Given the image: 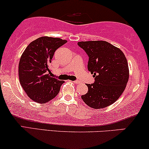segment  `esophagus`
I'll return each mask as SVG.
<instances>
[{
  "label": "esophagus",
  "mask_w": 149,
  "mask_h": 149,
  "mask_svg": "<svg viewBox=\"0 0 149 149\" xmlns=\"http://www.w3.org/2000/svg\"><path fill=\"white\" fill-rule=\"evenodd\" d=\"M73 83H77V84H78V83H79V81H73Z\"/></svg>",
  "instance_id": "esophagus-1"
}]
</instances>
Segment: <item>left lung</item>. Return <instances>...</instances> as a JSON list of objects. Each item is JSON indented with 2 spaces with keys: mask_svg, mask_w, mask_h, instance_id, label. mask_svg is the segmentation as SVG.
I'll return each mask as SVG.
<instances>
[{
  "mask_svg": "<svg viewBox=\"0 0 149 149\" xmlns=\"http://www.w3.org/2000/svg\"><path fill=\"white\" fill-rule=\"evenodd\" d=\"M89 56L87 68L95 82L86 84L88 91L81 95L83 102L94 109L115 102L125 90L129 79V67L120 49L104 40L78 42Z\"/></svg>",
  "mask_w": 149,
  "mask_h": 149,
  "instance_id": "1",
  "label": "left lung"
}]
</instances>
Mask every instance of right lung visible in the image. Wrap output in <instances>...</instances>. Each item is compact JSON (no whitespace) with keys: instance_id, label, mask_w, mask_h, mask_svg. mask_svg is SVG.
Masks as SVG:
<instances>
[{"instance_id":"add662e5","label":"right lung","mask_w":149,"mask_h":149,"mask_svg":"<svg viewBox=\"0 0 149 149\" xmlns=\"http://www.w3.org/2000/svg\"><path fill=\"white\" fill-rule=\"evenodd\" d=\"M67 40L42 36L28 45L19 62V79L22 88L32 100L44 104L54 99L64 81L52 77L49 67L57 49Z\"/></svg>"}]
</instances>
